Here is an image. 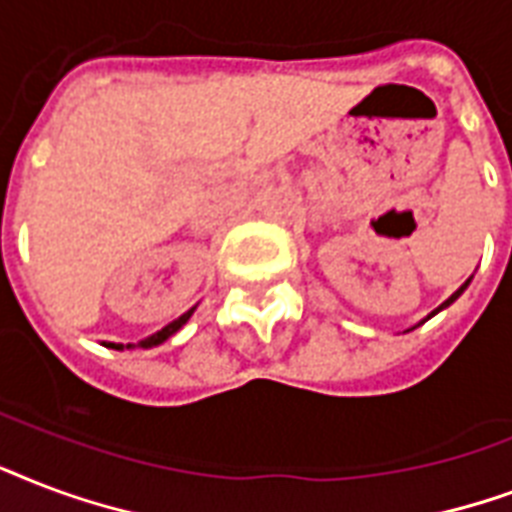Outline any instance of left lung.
<instances>
[{
  "mask_svg": "<svg viewBox=\"0 0 512 512\" xmlns=\"http://www.w3.org/2000/svg\"><path fill=\"white\" fill-rule=\"evenodd\" d=\"M467 285H470V280H467V283L465 285H459V288H457V291H454V293H451V296H449V299H446V301H443V304H441V307H438V310H433V312H430V315H427V318H433V315H438V312H441V310H446V307H449V304H451V301H457L459 299V296H462V291H465V288H467ZM425 318V320H427ZM425 320H422V323H425Z\"/></svg>",
  "mask_w": 512,
  "mask_h": 512,
  "instance_id": "left-lung-1",
  "label": "left lung"
}]
</instances>
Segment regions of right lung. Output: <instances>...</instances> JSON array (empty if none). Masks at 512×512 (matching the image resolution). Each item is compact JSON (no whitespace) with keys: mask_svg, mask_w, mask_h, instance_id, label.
<instances>
[{"mask_svg":"<svg viewBox=\"0 0 512 512\" xmlns=\"http://www.w3.org/2000/svg\"><path fill=\"white\" fill-rule=\"evenodd\" d=\"M192 312H194V307L189 312H184V315H181V318H178V320H173L170 326L162 328V331H157V334H152V336H146V339H141V342H138V344H128V347H141V350H149V347H157V344L168 342L170 336L176 334L178 328L186 326V320L192 318ZM106 347H112V350H125V344H114V342H109V344H106Z\"/></svg>","mask_w":512,"mask_h":512,"instance_id":"right-lung-1","label":"right lung"}]
</instances>
